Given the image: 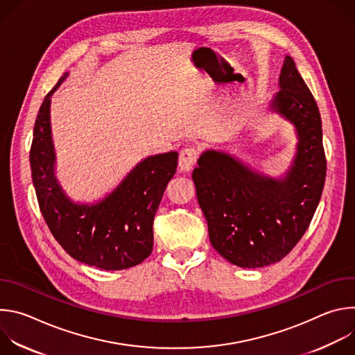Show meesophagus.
<instances>
[{"label": "esophagus", "instance_id": "esophagus-1", "mask_svg": "<svg viewBox=\"0 0 355 355\" xmlns=\"http://www.w3.org/2000/svg\"><path fill=\"white\" fill-rule=\"evenodd\" d=\"M198 160V151L193 147H185L181 150L180 159H178V168L181 173H188L192 170Z\"/></svg>", "mask_w": 355, "mask_h": 355}]
</instances>
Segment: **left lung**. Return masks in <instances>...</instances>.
Masks as SVG:
<instances>
[{
	"instance_id": "1",
	"label": "left lung",
	"mask_w": 355,
	"mask_h": 355,
	"mask_svg": "<svg viewBox=\"0 0 355 355\" xmlns=\"http://www.w3.org/2000/svg\"><path fill=\"white\" fill-rule=\"evenodd\" d=\"M270 111L293 125L297 143L279 178L252 170L220 150H205L192 173L214 248L229 263L259 268L281 261L308 230L326 180L316 101L286 56Z\"/></svg>"
}]
</instances>
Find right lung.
Masks as SVG:
<instances>
[{
    "mask_svg": "<svg viewBox=\"0 0 355 355\" xmlns=\"http://www.w3.org/2000/svg\"><path fill=\"white\" fill-rule=\"evenodd\" d=\"M39 110L29 153L40 212L55 239L80 263L107 271L140 264L153 250V220L167 184L177 171V151L137 163L119 185L94 204L71 200L56 178V153L50 126L53 92Z\"/></svg>",
    "mask_w": 355,
    "mask_h": 355,
    "instance_id": "add662e5",
    "label": "right lung"
}]
</instances>
